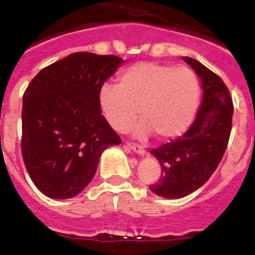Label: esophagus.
<instances>
[{
    "label": "esophagus",
    "mask_w": 255,
    "mask_h": 255,
    "mask_svg": "<svg viewBox=\"0 0 255 255\" xmlns=\"http://www.w3.org/2000/svg\"><path fill=\"white\" fill-rule=\"evenodd\" d=\"M126 145L129 146L131 150H134V151H136V153L141 154V155H144V154H145V149H144L141 145H139V144H135V143H132V141H126Z\"/></svg>",
    "instance_id": "34e87169"
}]
</instances>
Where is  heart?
I'll list each match as a JSON object with an SVG mask.
<instances>
[{
	"label": "heart",
	"instance_id": "b5f03b06",
	"mask_svg": "<svg viewBox=\"0 0 255 255\" xmlns=\"http://www.w3.org/2000/svg\"><path fill=\"white\" fill-rule=\"evenodd\" d=\"M200 96L197 74L188 67L141 62L121 72L119 86H102L99 105L116 131H128L139 109L143 121L136 128L137 134L153 132L156 139L169 140L190 128Z\"/></svg>",
	"mask_w": 255,
	"mask_h": 255
}]
</instances>
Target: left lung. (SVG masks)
Returning <instances> with one entry per match:
<instances>
[{
	"instance_id": "obj_1",
	"label": "left lung",
	"mask_w": 255,
	"mask_h": 255,
	"mask_svg": "<svg viewBox=\"0 0 255 255\" xmlns=\"http://www.w3.org/2000/svg\"><path fill=\"white\" fill-rule=\"evenodd\" d=\"M183 59L201 78L204 100L190 129L170 143L150 150L159 162L162 173L159 181L149 188L167 198L190 195L211 177L228 146L234 112L223 79L198 60Z\"/></svg>"
}]
</instances>
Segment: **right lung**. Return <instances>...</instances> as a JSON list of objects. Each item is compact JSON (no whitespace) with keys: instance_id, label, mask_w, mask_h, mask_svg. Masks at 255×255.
<instances>
[{"instance_id":"right-lung-1","label":"right lung","mask_w":255,"mask_h":255,"mask_svg":"<svg viewBox=\"0 0 255 255\" xmlns=\"http://www.w3.org/2000/svg\"><path fill=\"white\" fill-rule=\"evenodd\" d=\"M121 63L116 55L78 51L41 69L25 90L21 153L44 195H78L102 151L121 143L99 105L100 90Z\"/></svg>"}]
</instances>
